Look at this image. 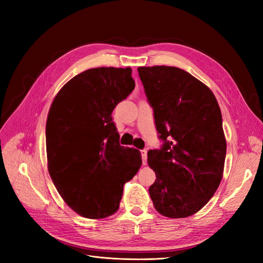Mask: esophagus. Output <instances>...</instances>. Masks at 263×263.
Returning <instances> with one entry per match:
<instances>
[{
	"label": "esophagus",
	"mask_w": 263,
	"mask_h": 263,
	"mask_svg": "<svg viewBox=\"0 0 263 263\" xmlns=\"http://www.w3.org/2000/svg\"><path fill=\"white\" fill-rule=\"evenodd\" d=\"M141 156H142V164L146 165V163H147V150L146 149L141 150Z\"/></svg>",
	"instance_id": "1"
}]
</instances>
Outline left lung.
Returning a JSON list of instances; mask_svg holds the SVG:
<instances>
[{
  "instance_id": "8db88e82",
  "label": "left lung",
  "mask_w": 263,
  "mask_h": 263,
  "mask_svg": "<svg viewBox=\"0 0 263 263\" xmlns=\"http://www.w3.org/2000/svg\"><path fill=\"white\" fill-rule=\"evenodd\" d=\"M158 133L164 142L148 151L156 172L149 194L157 212L184 218L208 204L218 189L226 138L216 98L200 80L177 67H139Z\"/></svg>"
}]
</instances>
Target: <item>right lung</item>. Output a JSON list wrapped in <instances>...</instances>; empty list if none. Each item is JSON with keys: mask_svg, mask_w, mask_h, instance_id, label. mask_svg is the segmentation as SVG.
Here are the masks:
<instances>
[{"mask_svg": "<svg viewBox=\"0 0 263 263\" xmlns=\"http://www.w3.org/2000/svg\"><path fill=\"white\" fill-rule=\"evenodd\" d=\"M132 69L85 70L63 85L46 124L48 171L63 201L91 219L116 213L124 184L141 165L140 151L119 145L112 112L133 92Z\"/></svg>", "mask_w": 263, "mask_h": 263, "instance_id": "right-lung-1", "label": "right lung"}]
</instances>
